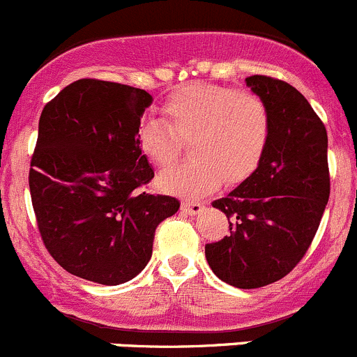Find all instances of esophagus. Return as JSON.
<instances>
[{
  "label": "esophagus",
  "instance_id": "34e87169",
  "mask_svg": "<svg viewBox=\"0 0 357 357\" xmlns=\"http://www.w3.org/2000/svg\"><path fill=\"white\" fill-rule=\"evenodd\" d=\"M204 210V205L198 204V202L193 200H183L181 202V212L183 213H188V215H197Z\"/></svg>",
  "mask_w": 357,
  "mask_h": 357
}]
</instances>
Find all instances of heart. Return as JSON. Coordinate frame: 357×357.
I'll return each instance as SVG.
<instances>
[{
    "label": "heart",
    "mask_w": 357,
    "mask_h": 357,
    "mask_svg": "<svg viewBox=\"0 0 357 357\" xmlns=\"http://www.w3.org/2000/svg\"><path fill=\"white\" fill-rule=\"evenodd\" d=\"M162 119L142 121L137 144L145 159L169 167L181 144L190 142L193 160L160 174L159 186L174 195H205L226 178L238 183L260 162L270 135V112L260 96L246 89L190 84L162 104Z\"/></svg>",
    "instance_id": "obj_1"
}]
</instances>
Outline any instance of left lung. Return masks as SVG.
I'll return each mask as SVG.
<instances>
[{"instance_id":"left-lung-1","label":"left lung","mask_w":357,"mask_h":357,"mask_svg":"<svg viewBox=\"0 0 357 357\" xmlns=\"http://www.w3.org/2000/svg\"><path fill=\"white\" fill-rule=\"evenodd\" d=\"M246 85L268 107V142L257 169L212 204L231 227L205 246V257L229 286L257 289L286 277L317 234L330 197L328 138L305 96L287 82L253 75Z\"/></svg>"}]
</instances>
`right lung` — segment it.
Listing matches in <instances>:
<instances>
[{"label":"right lung","instance_id":"1","mask_svg":"<svg viewBox=\"0 0 357 357\" xmlns=\"http://www.w3.org/2000/svg\"><path fill=\"white\" fill-rule=\"evenodd\" d=\"M142 89L82 78L44 106L29 188L40 238L66 272L118 286L145 268L155 229L179 202L140 191L153 169L140 152Z\"/></svg>","mask_w":357,"mask_h":357}]
</instances>
